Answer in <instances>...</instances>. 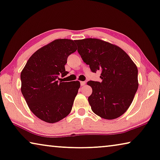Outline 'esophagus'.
<instances>
[{
  "mask_svg": "<svg viewBox=\"0 0 160 160\" xmlns=\"http://www.w3.org/2000/svg\"><path fill=\"white\" fill-rule=\"evenodd\" d=\"M85 84H86V82H85V81H81V82H80L81 86H84Z\"/></svg>",
  "mask_w": 160,
  "mask_h": 160,
  "instance_id": "obj_1",
  "label": "esophagus"
}]
</instances>
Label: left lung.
I'll return each mask as SVG.
<instances>
[{
    "label": "left lung",
    "mask_w": 160,
    "mask_h": 160,
    "mask_svg": "<svg viewBox=\"0 0 160 160\" xmlns=\"http://www.w3.org/2000/svg\"><path fill=\"white\" fill-rule=\"evenodd\" d=\"M78 53L92 72L101 70L102 81L87 82L92 88L88 102L104 119L117 118L128 110L139 87L138 69L123 50L99 39L75 40Z\"/></svg>",
    "instance_id": "8db88e82"
}]
</instances>
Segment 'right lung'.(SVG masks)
Returning a JSON list of instances; mask_svg holds the SVG:
<instances>
[{
    "label": "right lung",
    "mask_w": 160,
    "mask_h": 160,
    "mask_svg": "<svg viewBox=\"0 0 160 160\" xmlns=\"http://www.w3.org/2000/svg\"><path fill=\"white\" fill-rule=\"evenodd\" d=\"M76 50L73 40L55 39L36 51L21 71V92L31 111L45 122H58L72 110L80 83L58 80L68 75L67 59Z\"/></svg>",
    "instance_id": "add662e5"
}]
</instances>
